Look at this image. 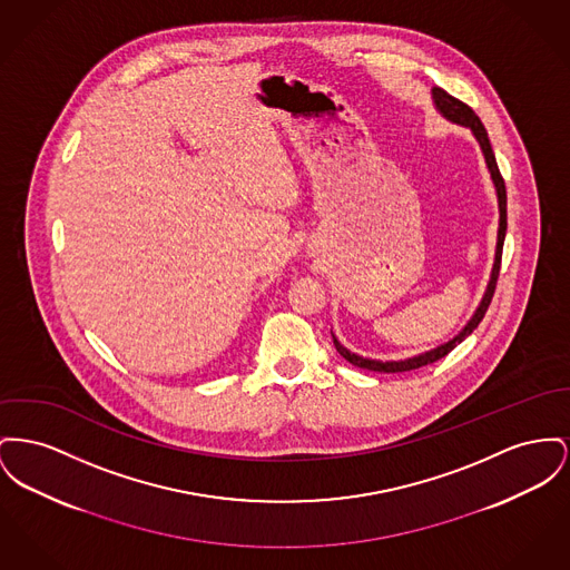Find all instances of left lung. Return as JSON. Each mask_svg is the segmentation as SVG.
I'll list each match as a JSON object with an SVG mask.
<instances>
[{"label": "left lung", "instance_id": "left-lung-1", "mask_svg": "<svg viewBox=\"0 0 570 570\" xmlns=\"http://www.w3.org/2000/svg\"><path fill=\"white\" fill-rule=\"evenodd\" d=\"M431 95H433L436 111H439L445 120H450V122H454V125H459V127H468L469 131L473 134L475 141L480 144L482 155H484V164H487V168H489L491 180H493V185H495L498 206H500V226H498V245H495V258H493L491 277H489V284H487V291H484L482 299L478 303L475 312L471 314V318L465 323V327H463L459 334L454 335V337H450L448 342L439 344V346L431 348V351H424V353H420V355H413V357H406V360H392V362L370 360V357H362V355H357V353H351L344 344H340V340H337L334 332H332V335H334L335 351H337L346 362H351V364L357 366V368L374 370V372H406V370L422 368V366H426V364H433L436 360L445 357V355H448L452 348H456L468 335L473 334V330H475V327L480 325V321L484 318V314H487V309H489V305H491V299H493V293H495V284H498V275H500V265H502L505 226H508V222H505V185H503L502 174H500V168H498V161H495V155H493V148H491L487 129H484V125L480 122V118L473 114V109H471L469 105H465V102L450 97V95H448L445 90H441V88H433Z\"/></svg>", "mask_w": 570, "mask_h": 570}]
</instances>
